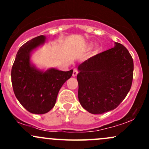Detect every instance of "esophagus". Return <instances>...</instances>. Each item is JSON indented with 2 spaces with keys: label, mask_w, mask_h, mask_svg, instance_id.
Here are the masks:
<instances>
[{
  "label": "esophagus",
  "mask_w": 149,
  "mask_h": 149,
  "mask_svg": "<svg viewBox=\"0 0 149 149\" xmlns=\"http://www.w3.org/2000/svg\"><path fill=\"white\" fill-rule=\"evenodd\" d=\"M78 73H79L78 70H77V69L75 68L74 70H73V77H76V76H77Z\"/></svg>",
  "instance_id": "1"
}]
</instances>
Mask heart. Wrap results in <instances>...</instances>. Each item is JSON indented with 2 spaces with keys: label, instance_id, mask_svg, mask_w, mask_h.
Masks as SVG:
<instances>
[{
  "label": "heart",
  "instance_id": "b5f03b06",
  "mask_svg": "<svg viewBox=\"0 0 149 149\" xmlns=\"http://www.w3.org/2000/svg\"><path fill=\"white\" fill-rule=\"evenodd\" d=\"M89 46H90V45H89Z\"/></svg>",
  "mask_w": 149,
  "mask_h": 149
}]
</instances>
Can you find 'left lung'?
Returning <instances> with one entry per match:
<instances>
[{
  "mask_svg": "<svg viewBox=\"0 0 149 149\" xmlns=\"http://www.w3.org/2000/svg\"><path fill=\"white\" fill-rule=\"evenodd\" d=\"M79 65L77 81L81 105L94 115L115 109L131 88L133 61L120 43Z\"/></svg>",
  "mask_w": 149,
  "mask_h": 149,
  "instance_id": "1",
  "label": "left lung"
}]
</instances>
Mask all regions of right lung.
Instances as JSON below:
<instances>
[{
    "label": "right lung",
    "instance_id": "1",
    "mask_svg": "<svg viewBox=\"0 0 149 149\" xmlns=\"http://www.w3.org/2000/svg\"><path fill=\"white\" fill-rule=\"evenodd\" d=\"M45 42L43 35L33 38L19 48L11 69L13 92L21 104L33 114L49 112L56 102L60 89L71 77L73 70L51 68L42 71L30 63L31 51Z\"/></svg>",
    "mask_w": 149,
    "mask_h": 149
}]
</instances>
